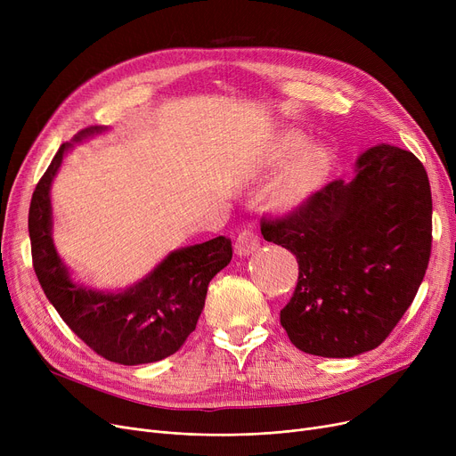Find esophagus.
<instances>
[{"label":"esophagus","mask_w":456,"mask_h":456,"mask_svg":"<svg viewBox=\"0 0 456 456\" xmlns=\"http://www.w3.org/2000/svg\"><path fill=\"white\" fill-rule=\"evenodd\" d=\"M260 248V238L253 231H242L234 242V251L240 256H248Z\"/></svg>","instance_id":"34e87169"}]
</instances>
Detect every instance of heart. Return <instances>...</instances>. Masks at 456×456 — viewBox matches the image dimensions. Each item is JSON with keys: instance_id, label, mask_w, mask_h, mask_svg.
<instances>
[{"instance_id": "b5f03b06", "label": "heart", "mask_w": 456, "mask_h": 456, "mask_svg": "<svg viewBox=\"0 0 456 456\" xmlns=\"http://www.w3.org/2000/svg\"><path fill=\"white\" fill-rule=\"evenodd\" d=\"M306 136L297 131H286L277 134L262 157L265 170H277L289 159L282 174L272 188L270 201L281 210L289 212L313 198L327 181L332 170V151L325 143L305 146Z\"/></svg>"}]
</instances>
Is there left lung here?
Listing matches in <instances>:
<instances>
[{
    "mask_svg": "<svg viewBox=\"0 0 456 456\" xmlns=\"http://www.w3.org/2000/svg\"><path fill=\"white\" fill-rule=\"evenodd\" d=\"M260 231L299 265L281 310L290 342L318 356H356L387 340L425 277L433 242L427 172L411 151L377 143L356 159L349 183H329Z\"/></svg>",
    "mask_w": 456,
    "mask_h": 456,
    "instance_id": "8db88e82",
    "label": "left lung"
}]
</instances>
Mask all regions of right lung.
Masks as SVG:
<instances>
[{
  "label": "right lung",
  "mask_w": 456,
  "mask_h": 456,
  "mask_svg": "<svg viewBox=\"0 0 456 456\" xmlns=\"http://www.w3.org/2000/svg\"><path fill=\"white\" fill-rule=\"evenodd\" d=\"M105 131L103 126L86 127L62 143L38 181L29 207L33 268L45 297L90 349L116 364H150L179 351L196 329L208 282L229 265L232 248L229 238L216 236L175 249L119 292L95 290L71 279L52 236V183L74 143Z\"/></svg>",
  "instance_id": "right-lung-1"
}]
</instances>
